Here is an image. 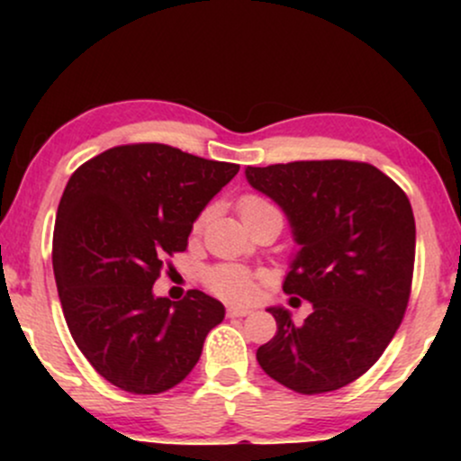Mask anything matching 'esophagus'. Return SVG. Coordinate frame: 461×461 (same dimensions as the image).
<instances>
[{
  "label": "esophagus",
  "mask_w": 461,
  "mask_h": 461,
  "mask_svg": "<svg viewBox=\"0 0 461 461\" xmlns=\"http://www.w3.org/2000/svg\"><path fill=\"white\" fill-rule=\"evenodd\" d=\"M227 314H230V316H238V319H242V316L251 314V308H238V305H231V308H227Z\"/></svg>",
  "instance_id": "1"
}]
</instances>
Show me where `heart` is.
Returning a JSON list of instances; mask_svg holds the SVG:
<instances>
[{
    "label": "heart",
    "instance_id": "heart-1",
    "mask_svg": "<svg viewBox=\"0 0 461 461\" xmlns=\"http://www.w3.org/2000/svg\"><path fill=\"white\" fill-rule=\"evenodd\" d=\"M264 208H271V203L267 199L258 197V194H245V197L238 201V212H240L242 221H247L249 216L260 212ZM205 219H208V214L201 212L197 221H194L193 231H201ZM205 284L221 299L234 301V303H242V301L253 297V275L245 271V268L234 267V264H221V267L210 268L205 273Z\"/></svg>",
    "mask_w": 461,
    "mask_h": 461
}]
</instances>
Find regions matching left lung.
Masks as SVG:
<instances>
[{"label":"left lung","instance_id":"8db88e82","mask_svg":"<svg viewBox=\"0 0 461 461\" xmlns=\"http://www.w3.org/2000/svg\"><path fill=\"white\" fill-rule=\"evenodd\" d=\"M253 188L288 216L299 253L284 293L312 303L303 325L284 308L256 357L299 394L340 390L382 357L411 293L416 223L407 194L377 167L301 160L247 167Z\"/></svg>","mask_w":461,"mask_h":461}]
</instances>
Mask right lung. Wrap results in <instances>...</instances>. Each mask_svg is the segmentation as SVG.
I'll use <instances>...</instances> for the list:
<instances>
[{"label":"right lung","instance_id":"1","mask_svg":"<svg viewBox=\"0 0 461 461\" xmlns=\"http://www.w3.org/2000/svg\"><path fill=\"white\" fill-rule=\"evenodd\" d=\"M238 168L134 142L91 158L68 179L51 249L58 297L77 348L105 382L160 394L199 362L223 303L201 290L182 301L153 297V284Z\"/></svg>","mask_w":461,"mask_h":461}]
</instances>
